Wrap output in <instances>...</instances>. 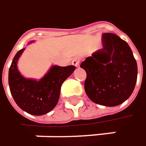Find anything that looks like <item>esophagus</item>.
Segmentation results:
<instances>
[{
    "label": "esophagus",
    "instance_id": "obj_1",
    "mask_svg": "<svg viewBox=\"0 0 146 146\" xmlns=\"http://www.w3.org/2000/svg\"><path fill=\"white\" fill-rule=\"evenodd\" d=\"M79 63H80V59L78 58H75L72 61V64H73V66H75V67H78L79 66Z\"/></svg>",
    "mask_w": 146,
    "mask_h": 146
}]
</instances>
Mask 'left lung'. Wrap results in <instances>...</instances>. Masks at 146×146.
<instances>
[{"mask_svg":"<svg viewBox=\"0 0 146 146\" xmlns=\"http://www.w3.org/2000/svg\"><path fill=\"white\" fill-rule=\"evenodd\" d=\"M103 48L80 67L87 73L84 89L94 103L116 106L129 98L137 80V62L125 41L113 33L102 35Z\"/></svg>","mask_w":146,"mask_h":146,"instance_id":"left-lung-1","label":"left lung"}]
</instances>
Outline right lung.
<instances>
[{
	"mask_svg": "<svg viewBox=\"0 0 146 146\" xmlns=\"http://www.w3.org/2000/svg\"><path fill=\"white\" fill-rule=\"evenodd\" d=\"M24 50L17 52L9 69L11 94L22 110L33 115H42L57 105L61 86L75 70V66H52L41 80L27 79L21 75L17 67V60Z\"/></svg>",
	"mask_w": 146,
	"mask_h": 146,
	"instance_id": "right-lung-1",
	"label": "right lung"
}]
</instances>
